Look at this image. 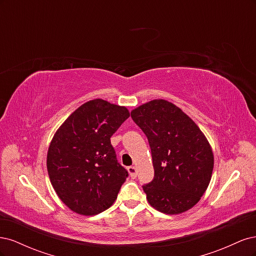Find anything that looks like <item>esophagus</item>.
I'll use <instances>...</instances> for the list:
<instances>
[{"label":"esophagus","mask_w":256,"mask_h":256,"mask_svg":"<svg viewBox=\"0 0 256 256\" xmlns=\"http://www.w3.org/2000/svg\"><path fill=\"white\" fill-rule=\"evenodd\" d=\"M128 172H129L131 178H136V166H128Z\"/></svg>","instance_id":"obj_1"}]
</instances>
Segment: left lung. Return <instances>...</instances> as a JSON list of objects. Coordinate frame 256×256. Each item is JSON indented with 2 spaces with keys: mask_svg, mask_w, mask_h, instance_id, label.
<instances>
[{
  "mask_svg": "<svg viewBox=\"0 0 256 256\" xmlns=\"http://www.w3.org/2000/svg\"><path fill=\"white\" fill-rule=\"evenodd\" d=\"M148 140L154 175L143 184L148 203L166 214L194 206L204 194L214 168L212 147L180 108L157 99L131 112Z\"/></svg>",
  "mask_w": 256,
  "mask_h": 256,
  "instance_id": "8db88e82",
  "label": "left lung"
}]
</instances>
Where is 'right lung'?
I'll return each instance as SVG.
<instances>
[{
    "mask_svg": "<svg viewBox=\"0 0 256 256\" xmlns=\"http://www.w3.org/2000/svg\"><path fill=\"white\" fill-rule=\"evenodd\" d=\"M125 106L94 99L78 108L54 134L47 168L56 194L72 212L92 216L109 208L128 177L110 138L129 118Z\"/></svg>",
    "mask_w": 256,
    "mask_h": 256,
    "instance_id": "add662e5",
    "label": "right lung"
}]
</instances>
